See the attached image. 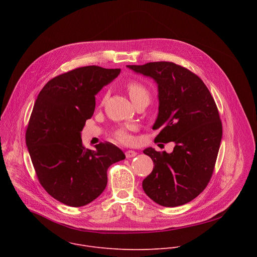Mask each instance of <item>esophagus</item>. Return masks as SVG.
<instances>
[{
  "mask_svg": "<svg viewBox=\"0 0 257 257\" xmlns=\"http://www.w3.org/2000/svg\"><path fill=\"white\" fill-rule=\"evenodd\" d=\"M125 155H126V158H127V159H130V158L136 157V156H137V153L134 152V151H127V152L125 153Z\"/></svg>",
  "mask_w": 257,
  "mask_h": 257,
  "instance_id": "1",
  "label": "esophagus"
}]
</instances>
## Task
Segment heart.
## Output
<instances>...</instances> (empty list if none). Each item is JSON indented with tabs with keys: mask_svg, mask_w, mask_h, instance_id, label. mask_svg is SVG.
Listing matches in <instances>:
<instances>
[{
	"mask_svg": "<svg viewBox=\"0 0 257 257\" xmlns=\"http://www.w3.org/2000/svg\"><path fill=\"white\" fill-rule=\"evenodd\" d=\"M127 91H128V94L133 102L140 98L150 99L149 89L140 82H137V81L129 82L127 84ZM113 136L116 140H118L120 142H124V143L130 142L132 140V137H131L129 131L127 130V128H123V127L115 129L113 131Z\"/></svg>",
	"mask_w": 257,
	"mask_h": 257,
	"instance_id": "obj_1",
	"label": "heart"
}]
</instances>
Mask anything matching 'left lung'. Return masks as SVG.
<instances>
[{
	"mask_svg": "<svg viewBox=\"0 0 257 257\" xmlns=\"http://www.w3.org/2000/svg\"><path fill=\"white\" fill-rule=\"evenodd\" d=\"M158 85L159 113L153 126L158 141L175 143L171 154L148 148L153 172L142 188L160 205H183L198 196L213 172L221 144L222 122L214 99L203 81L188 69L171 62L127 65Z\"/></svg>",
	"mask_w": 257,
	"mask_h": 257,
	"instance_id": "left-lung-1",
	"label": "left lung"
}]
</instances>
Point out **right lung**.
Segmentation results:
<instances>
[{
  "label": "right lung",
  "mask_w": 257,
  "mask_h": 257,
  "mask_svg": "<svg viewBox=\"0 0 257 257\" xmlns=\"http://www.w3.org/2000/svg\"><path fill=\"white\" fill-rule=\"evenodd\" d=\"M121 69L86 66L51 79L35 100L26 130V146L42 186L58 201L86 205L104 190L108 167L125 159L116 145L95 151L82 145L81 131L93 115L95 95Z\"/></svg>",
  "instance_id": "add662e5"
}]
</instances>
